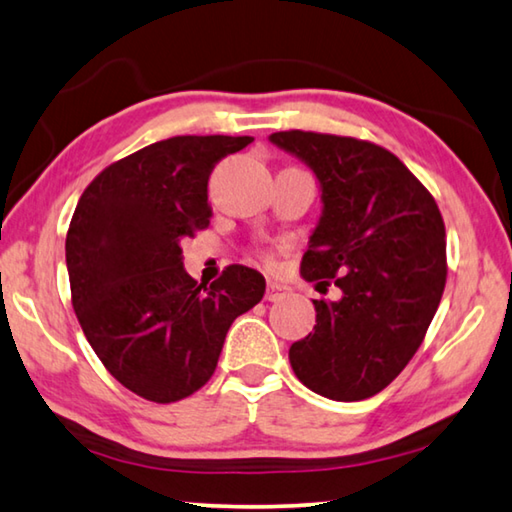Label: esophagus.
I'll list each match as a JSON object with an SVG mask.
<instances>
[{"instance_id": "1", "label": "esophagus", "mask_w": 512, "mask_h": 512, "mask_svg": "<svg viewBox=\"0 0 512 512\" xmlns=\"http://www.w3.org/2000/svg\"><path fill=\"white\" fill-rule=\"evenodd\" d=\"M289 293H291V289H289V287H284V284L268 282V287H266V300H268V302H277V300L287 298Z\"/></svg>"}]
</instances>
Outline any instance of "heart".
Here are the masks:
<instances>
[{
  "label": "heart",
  "instance_id": "1",
  "mask_svg": "<svg viewBox=\"0 0 512 512\" xmlns=\"http://www.w3.org/2000/svg\"><path fill=\"white\" fill-rule=\"evenodd\" d=\"M255 253H257V257H259V259H262V262H264L266 266H275V259H277V253H275V250H273V248H257V250H255Z\"/></svg>",
  "mask_w": 512,
  "mask_h": 512
}]
</instances>
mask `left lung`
Here are the masks:
<instances>
[{
    "label": "left lung",
    "mask_w": 512,
    "mask_h": 512,
    "mask_svg": "<svg viewBox=\"0 0 512 512\" xmlns=\"http://www.w3.org/2000/svg\"><path fill=\"white\" fill-rule=\"evenodd\" d=\"M271 142L305 160L323 189L300 273L343 291L339 302L314 300V332L291 345V368L329 400H366L406 368L436 316L447 282L443 214L384 146L314 131Z\"/></svg>",
    "instance_id": "left-lung-1"
}]
</instances>
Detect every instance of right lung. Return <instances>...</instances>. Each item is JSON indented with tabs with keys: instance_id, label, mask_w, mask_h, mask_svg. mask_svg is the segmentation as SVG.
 Returning <instances> with one entry per match:
<instances>
[{
	"instance_id": "add662e5",
	"label": "right lung",
	"mask_w": 512,
	"mask_h": 512,
	"mask_svg": "<svg viewBox=\"0 0 512 512\" xmlns=\"http://www.w3.org/2000/svg\"><path fill=\"white\" fill-rule=\"evenodd\" d=\"M253 137L178 135L112 162L67 230L72 307L103 366L149 402L185 400L214 375L225 334L264 298L241 264L210 287L183 268L180 239L210 225L207 180Z\"/></svg>"
}]
</instances>
